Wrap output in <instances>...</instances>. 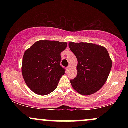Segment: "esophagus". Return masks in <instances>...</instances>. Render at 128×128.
Listing matches in <instances>:
<instances>
[{
  "instance_id": "1",
  "label": "esophagus",
  "mask_w": 128,
  "mask_h": 128,
  "mask_svg": "<svg viewBox=\"0 0 128 128\" xmlns=\"http://www.w3.org/2000/svg\"><path fill=\"white\" fill-rule=\"evenodd\" d=\"M70 70V66H68V67H67V71H69Z\"/></svg>"
}]
</instances>
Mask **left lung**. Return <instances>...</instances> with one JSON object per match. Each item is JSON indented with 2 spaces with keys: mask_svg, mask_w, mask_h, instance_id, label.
Instances as JSON below:
<instances>
[{
  "mask_svg": "<svg viewBox=\"0 0 128 128\" xmlns=\"http://www.w3.org/2000/svg\"><path fill=\"white\" fill-rule=\"evenodd\" d=\"M69 48L78 60V74L72 86L84 96L99 91L106 82L112 62L106 48L89 42H70Z\"/></svg>",
  "mask_w": 128,
  "mask_h": 128,
  "instance_id": "1",
  "label": "left lung"
}]
</instances>
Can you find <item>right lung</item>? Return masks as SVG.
<instances>
[{"label": "right lung", "mask_w": 128, "mask_h": 128, "mask_svg": "<svg viewBox=\"0 0 128 128\" xmlns=\"http://www.w3.org/2000/svg\"><path fill=\"white\" fill-rule=\"evenodd\" d=\"M66 42L40 40L27 49L23 57V79L33 92L41 96L49 94L57 88L66 70L60 65L61 53Z\"/></svg>", "instance_id": "right-lung-1"}]
</instances>
